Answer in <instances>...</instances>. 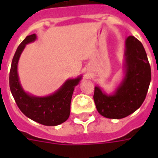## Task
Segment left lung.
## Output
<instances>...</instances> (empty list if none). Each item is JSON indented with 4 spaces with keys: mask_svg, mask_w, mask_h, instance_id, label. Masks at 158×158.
<instances>
[{
    "mask_svg": "<svg viewBox=\"0 0 158 158\" xmlns=\"http://www.w3.org/2000/svg\"><path fill=\"white\" fill-rule=\"evenodd\" d=\"M125 77L113 94L108 95L99 87L94 88L97 110L109 119L126 117L140 107L151 82V67L144 48L137 38L125 40Z\"/></svg>",
    "mask_w": 158,
    "mask_h": 158,
    "instance_id": "8db88e82",
    "label": "left lung"
}]
</instances>
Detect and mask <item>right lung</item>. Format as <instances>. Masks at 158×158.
<instances>
[{"mask_svg":"<svg viewBox=\"0 0 158 158\" xmlns=\"http://www.w3.org/2000/svg\"><path fill=\"white\" fill-rule=\"evenodd\" d=\"M36 38L35 33L27 36L17 48L10 71V89L18 107L27 117L42 125L55 126L69 118L73 92L82 76L66 80L50 96L35 97L24 92L19 83L17 71L19 59L26 44L34 42Z\"/></svg>","mask_w":158,"mask_h":158,"instance_id":"right-lung-1","label":"right lung"}]
</instances>
